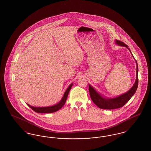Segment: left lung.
<instances>
[{
    "mask_svg": "<svg viewBox=\"0 0 151 151\" xmlns=\"http://www.w3.org/2000/svg\"><path fill=\"white\" fill-rule=\"evenodd\" d=\"M115 43L119 46L126 47L131 52L129 48L128 47V46L125 43H123L122 41L116 40ZM136 63H137L136 81L132 87L127 92L123 94L122 95H120L118 97L112 98V99L105 98L102 97L100 94L90 84L89 85V94H90L91 98L94 103L100 109H115L121 108L122 106H123L130 100V99L133 96V95L135 93L137 88V86H138V76H137L138 67H137V61H136Z\"/></svg>",
    "mask_w": 151,
    "mask_h": 151,
    "instance_id": "left-lung-1",
    "label": "left lung"
}]
</instances>
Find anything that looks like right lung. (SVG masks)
Wrapping results in <instances>:
<instances>
[{
    "instance_id": "1",
    "label": "right lung",
    "mask_w": 151,
    "mask_h": 151,
    "mask_svg": "<svg viewBox=\"0 0 151 151\" xmlns=\"http://www.w3.org/2000/svg\"><path fill=\"white\" fill-rule=\"evenodd\" d=\"M73 84H71L70 86L67 88V89H66L65 94L62 97V99H61V100L60 101V102L59 103L57 104L56 105L51 106H47V107H34V106H32L29 104H27L28 106L31 108L33 110H34L35 111H36L37 113H54L55 112L58 110H59L60 109L62 108L63 106V105H65V102L67 100V98L68 97V95L69 93V92Z\"/></svg>"
}]
</instances>
